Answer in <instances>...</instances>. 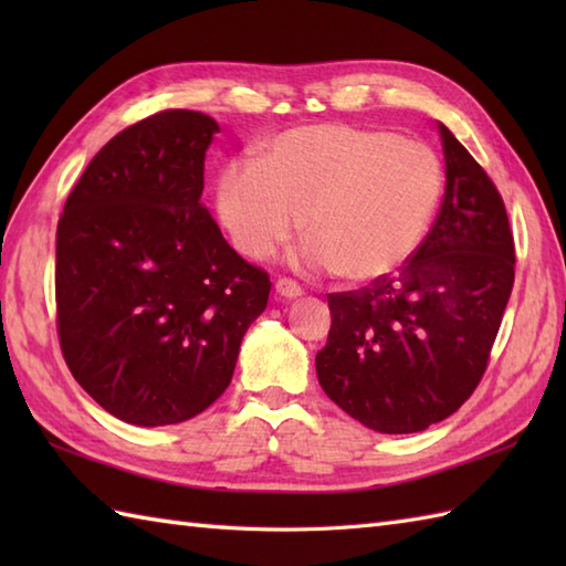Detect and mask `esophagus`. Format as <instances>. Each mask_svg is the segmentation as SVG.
Masks as SVG:
<instances>
[{
  "label": "esophagus",
  "mask_w": 566,
  "mask_h": 566,
  "mask_svg": "<svg viewBox=\"0 0 566 566\" xmlns=\"http://www.w3.org/2000/svg\"><path fill=\"white\" fill-rule=\"evenodd\" d=\"M274 292L282 298H298L302 296V286H298L294 280H286V276H282V280H276Z\"/></svg>",
  "instance_id": "34e87169"
}]
</instances>
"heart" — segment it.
Here are the masks:
<instances>
[{
    "label": "heart",
    "mask_w": 566,
    "mask_h": 566,
    "mask_svg": "<svg viewBox=\"0 0 566 566\" xmlns=\"http://www.w3.org/2000/svg\"><path fill=\"white\" fill-rule=\"evenodd\" d=\"M440 191L442 167L426 143L318 124L274 136L260 160L226 165L216 209L245 258H270L304 219V264L335 270L347 282H375L413 255Z\"/></svg>",
    "instance_id": "b5f03b06"
}]
</instances>
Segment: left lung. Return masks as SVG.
I'll return each instance as SVG.
<instances>
[{
  "instance_id": "1",
  "label": "left lung",
  "mask_w": 566,
  "mask_h": 566,
  "mask_svg": "<svg viewBox=\"0 0 566 566\" xmlns=\"http://www.w3.org/2000/svg\"><path fill=\"white\" fill-rule=\"evenodd\" d=\"M436 223L399 272L328 294L316 375L328 399L389 436L426 430L482 381L513 290L515 248L496 185L448 126Z\"/></svg>"
}]
</instances>
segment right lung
Instances as JSON below:
<instances>
[{
  "mask_svg": "<svg viewBox=\"0 0 566 566\" xmlns=\"http://www.w3.org/2000/svg\"><path fill=\"white\" fill-rule=\"evenodd\" d=\"M219 124L167 109L94 155L57 221V338L80 387L130 426H172L231 384L270 276L201 203Z\"/></svg>",
  "mask_w": 566,
  "mask_h": 566,
  "instance_id": "add662e5",
  "label": "right lung"
}]
</instances>
